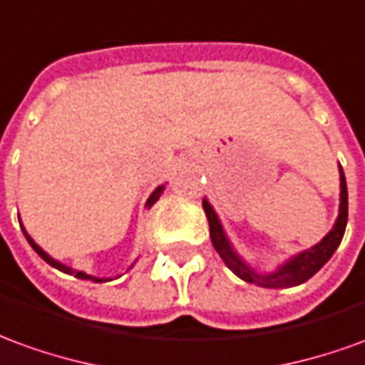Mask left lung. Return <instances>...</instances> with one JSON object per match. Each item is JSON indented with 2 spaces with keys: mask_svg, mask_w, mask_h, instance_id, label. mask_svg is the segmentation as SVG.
Here are the masks:
<instances>
[{
  "mask_svg": "<svg viewBox=\"0 0 365 365\" xmlns=\"http://www.w3.org/2000/svg\"><path fill=\"white\" fill-rule=\"evenodd\" d=\"M203 209H205L209 221L211 243L215 247L219 257L223 259V262L239 279L257 284V287H264V289H290V287H298V284L307 282L310 277H314L336 253L338 245L342 241L344 231H346V223H348V187H346V178H344V170L340 165V207H338V217H336L334 227L326 233L320 243H316L307 251L292 255L290 259H287L282 264L269 272L257 271L237 253L233 243L227 237L225 229L221 225V219L207 200H203Z\"/></svg>",
  "mask_w": 365,
  "mask_h": 365,
  "instance_id": "obj_1",
  "label": "left lung"
}]
</instances>
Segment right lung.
Returning <instances> with one entry per match:
<instances>
[{
	"label": "right lung",
	"mask_w": 365,
	"mask_h": 365,
	"mask_svg": "<svg viewBox=\"0 0 365 365\" xmlns=\"http://www.w3.org/2000/svg\"><path fill=\"white\" fill-rule=\"evenodd\" d=\"M164 190H165V185H158L156 190L152 191V195L148 197L146 207H152V205H154V203H156V201L160 200V195L164 193ZM19 223H21V221H19ZM21 229H23V233H25V237H27V241H29V243H31L33 249H35V253L39 255V257H41V259H43V261L49 262L51 267H55V269H58V271H61V272H67V274H75L76 279L94 280V282H106V280H112L110 277H103V279H101V277H93V274H88V272H85V271H76V269H73V267H67V264H63V262H58L57 259H53V257H51V255L47 253V251H43V249H41L39 245H37V243H35V241H33L31 237H29V233L25 231V227H21ZM136 261H138V259H134V262H132V264H130V267H128V271H130V269H132V267H134V264H136Z\"/></svg>",
	"instance_id": "right-lung-1"
}]
</instances>
